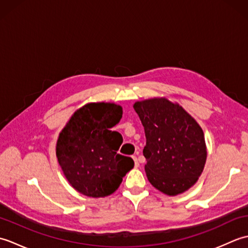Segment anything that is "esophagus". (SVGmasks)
<instances>
[{
  "mask_svg": "<svg viewBox=\"0 0 248 248\" xmlns=\"http://www.w3.org/2000/svg\"><path fill=\"white\" fill-rule=\"evenodd\" d=\"M132 157H133V160H134V163H135V166H139V165H140V162H139V160H138V157H136L135 155H133Z\"/></svg>",
  "mask_w": 248,
  "mask_h": 248,
  "instance_id": "34e87169",
  "label": "esophagus"
}]
</instances>
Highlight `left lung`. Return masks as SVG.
Segmentation results:
<instances>
[{
  "instance_id": "8db88e82",
  "label": "left lung",
  "mask_w": 248,
  "mask_h": 248,
  "mask_svg": "<svg viewBox=\"0 0 248 248\" xmlns=\"http://www.w3.org/2000/svg\"><path fill=\"white\" fill-rule=\"evenodd\" d=\"M133 108L145 129L143 154L149 182L168 196L187 191L207 161L202 127L180 104L165 97L141 100Z\"/></svg>"
}]
</instances>
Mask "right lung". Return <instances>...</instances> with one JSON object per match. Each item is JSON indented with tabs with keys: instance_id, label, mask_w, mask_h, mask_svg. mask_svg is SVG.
<instances>
[{
	"instance_id": "right-lung-1",
	"label": "right lung",
	"mask_w": 248,
	"mask_h": 248,
	"mask_svg": "<svg viewBox=\"0 0 248 248\" xmlns=\"http://www.w3.org/2000/svg\"><path fill=\"white\" fill-rule=\"evenodd\" d=\"M123 117L113 102H91L77 109L60 132L56 156L70 186L85 196L113 194L134 167L129 156L117 154L123 136L112 131Z\"/></svg>"
}]
</instances>
